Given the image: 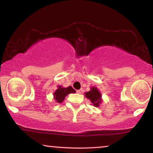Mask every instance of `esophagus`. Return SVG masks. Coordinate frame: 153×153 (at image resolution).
Here are the masks:
<instances>
[{
	"label": "esophagus",
	"mask_w": 153,
	"mask_h": 153,
	"mask_svg": "<svg viewBox=\"0 0 153 153\" xmlns=\"http://www.w3.org/2000/svg\"><path fill=\"white\" fill-rule=\"evenodd\" d=\"M82 89H79V90H77V91H76L77 94H80L82 93Z\"/></svg>",
	"instance_id": "esophagus-1"
}]
</instances>
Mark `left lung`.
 <instances>
[{"label": "left lung", "mask_w": 153, "mask_h": 153, "mask_svg": "<svg viewBox=\"0 0 153 153\" xmlns=\"http://www.w3.org/2000/svg\"><path fill=\"white\" fill-rule=\"evenodd\" d=\"M85 97L89 99L91 104L95 107H100L102 102V96L97 87H92L90 88V91L85 94Z\"/></svg>", "instance_id": "left-lung-1"}]
</instances>
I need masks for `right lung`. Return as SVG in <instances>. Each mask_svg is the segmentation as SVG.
<instances>
[{"label":"right lung","mask_w":153,"mask_h":153,"mask_svg":"<svg viewBox=\"0 0 153 153\" xmlns=\"http://www.w3.org/2000/svg\"><path fill=\"white\" fill-rule=\"evenodd\" d=\"M76 93V90L73 89L71 86H68V87H63L61 85L57 86V89L53 94L54 99L56 102L62 103L69 94Z\"/></svg>","instance_id":"1"}]
</instances>
